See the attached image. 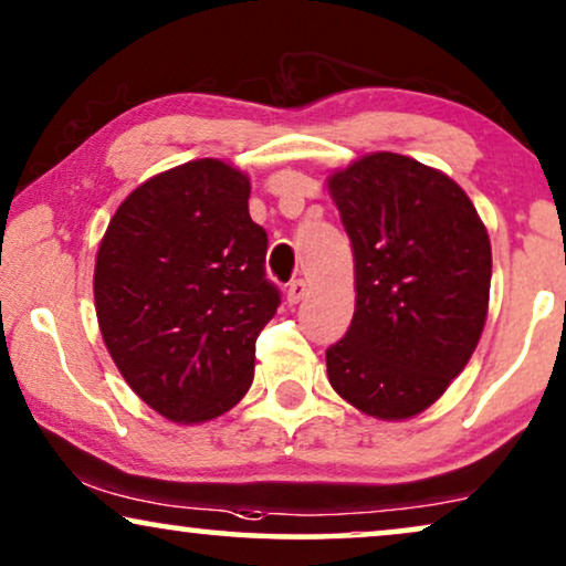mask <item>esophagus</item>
Returning a JSON list of instances; mask_svg holds the SVG:
<instances>
[{
    "instance_id": "1",
    "label": "esophagus",
    "mask_w": 566,
    "mask_h": 566,
    "mask_svg": "<svg viewBox=\"0 0 566 566\" xmlns=\"http://www.w3.org/2000/svg\"><path fill=\"white\" fill-rule=\"evenodd\" d=\"M305 292H307V284L303 282V279H292V282L287 284V303L297 305L300 300L305 297Z\"/></svg>"
}]
</instances>
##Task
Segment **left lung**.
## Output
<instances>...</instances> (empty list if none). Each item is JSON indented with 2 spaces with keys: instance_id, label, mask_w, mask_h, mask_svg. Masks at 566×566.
<instances>
[{
  "instance_id": "1",
  "label": "left lung",
  "mask_w": 566,
  "mask_h": 566,
  "mask_svg": "<svg viewBox=\"0 0 566 566\" xmlns=\"http://www.w3.org/2000/svg\"><path fill=\"white\" fill-rule=\"evenodd\" d=\"M354 248L357 305L326 349L328 380L378 419H409L446 394L476 349L492 245L446 172L375 153L328 180Z\"/></svg>"
}]
</instances>
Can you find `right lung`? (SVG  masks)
I'll return each instance as SVG.
<instances>
[{"instance_id":"add662e5","label":"right lung","mask_w":566,"mask_h":566,"mask_svg":"<svg viewBox=\"0 0 566 566\" xmlns=\"http://www.w3.org/2000/svg\"><path fill=\"white\" fill-rule=\"evenodd\" d=\"M248 196L222 160L178 165L126 196L97 251L103 342L134 394L180 424L245 396L255 338L282 303Z\"/></svg>"}]
</instances>
